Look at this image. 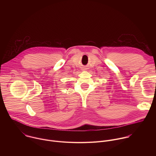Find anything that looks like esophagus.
Instances as JSON below:
<instances>
[{
	"label": "esophagus",
	"mask_w": 156,
	"mask_h": 156,
	"mask_svg": "<svg viewBox=\"0 0 156 156\" xmlns=\"http://www.w3.org/2000/svg\"><path fill=\"white\" fill-rule=\"evenodd\" d=\"M86 68H85V67H83V68H82V70H83V71H84V70H86Z\"/></svg>",
	"instance_id": "esophagus-1"
}]
</instances>
